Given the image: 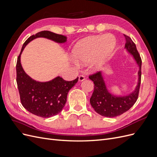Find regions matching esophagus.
<instances>
[{"label": "esophagus", "instance_id": "obj_1", "mask_svg": "<svg viewBox=\"0 0 157 157\" xmlns=\"http://www.w3.org/2000/svg\"><path fill=\"white\" fill-rule=\"evenodd\" d=\"M86 79L85 78V77L84 75H80V76H79V77H78V80L80 82H82V81H84V80Z\"/></svg>", "mask_w": 157, "mask_h": 157}]
</instances>
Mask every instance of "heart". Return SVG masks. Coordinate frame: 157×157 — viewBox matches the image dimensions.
<instances>
[{"instance_id": "obj_1", "label": "heart", "mask_w": 157, "mask_h": 157, "mask_svg": "<svg viewBox=\"0 0 157 157\" xmlns=\"http://www.w3.org/2000/svg\"><path fill=\"white\" fill-rule=\"evenodd\" d=\"M115 37L111 34L90 36L76 44L72 50L74 59L80 63L88 62L93 71L101 70L116 46ZM75 63L77 62L75 61Z\"/></svg>"}]
</instances>
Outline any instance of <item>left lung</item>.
Here are the masks:
<instances>
[{"label":"left lung","mask_w":157,"mask_h":157,"mask_svg":"<svg viewBox=\"0 0 157 157\" xmlns=\"http://www.w3.org/2000/svg\"><path fill=\"white\" fill-rule=\"evenodd\" d=\"M124 36L126 39L124 49L132 56L139 68L137 82L134 90L126 95L118 96L109 91L101 71L89 77L94 83V90L90 99V104L95 111L105 117H115L126 112L134 105L138 97L141 83V59L134 42L129 36L126 35Z\"/></svg>","instance_id":"left-lung-1"}]
</instances>
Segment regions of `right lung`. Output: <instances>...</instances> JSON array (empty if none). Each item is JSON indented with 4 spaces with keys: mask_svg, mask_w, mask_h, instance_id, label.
Instances as JSON below:
<instances>
[{
    "mask_svg": "<svg viewBox=\"0 0 157 157\" xmlns=\"http://www.w3.org/2000/svg\"><path fill=\"white\" fill-rule=\"evenodd\" d=\"M37 38L63 44L67 37L48 31H43L31 36L23 44L16 64V81L22 105L33 115L42 118L54 117L62 110L67 101L69 90L77 83L78 77L71 81H66L56 77L49 81L39 82L33 79L23 70L21 63V55L25 46Z\"/></svg>",
    "mask_w": 157,
    "mask_h": 157,
    "instance_id": "obj_1",
    "label": "right lung"
}]
</instances>
